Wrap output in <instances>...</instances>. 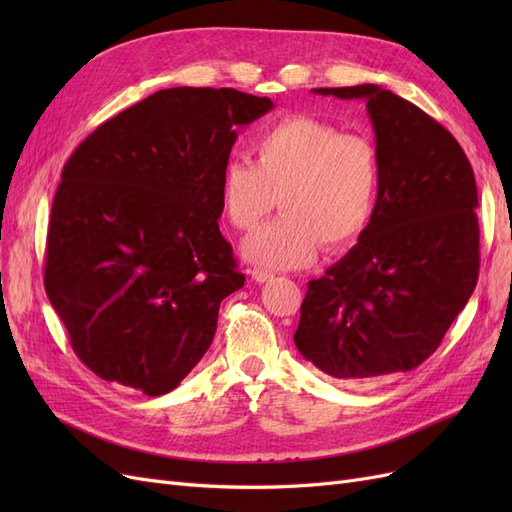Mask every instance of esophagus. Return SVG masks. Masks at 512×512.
<instances>
[{
  "mask_svg": "<svg viewBox=\"0 0 512 512\" xmlns=\"http://www.w3.org/2000/svg\"><path fill=\"white\" fill-rule=\"evenodd\" d=\"M252 277H254V282L265 284V282H271L275 275H273L271 271H265V269H254V271H252Z\"/></svg>",
  "mask_w": 512,
  "mask_h": 512,
  "instance_id": "esophagus-1",
  "label": "esophagus"
}]
</instances>
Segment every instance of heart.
Listing matches in <instances>:
<instances>
[{"label":"heart","mask_w":512,"mask_h":512,"mask_svg":"<svg viewBox=\"0 0 512 512\" xmlns=\"http://www.w3.org/2000/svg\"><path fill=\"white\" fill-rule=\"evenodd\" d=\"M254 164L222 170L226 218L252 230L275 207L282 215L243 241V258L265 269L309 265L324 245L342 250L371 220L378 192V156L367 138L342 134L312 117H286L252 141Z\"/></svg>","instance_id":"heart-1"}]
</instances>
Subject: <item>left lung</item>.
Returning <instances> with one entry per match:
<instances>
[{
    "instance_id": "left-lung-1",
    "label": "left lung",
    "mask_w": 512,
    "mask_h": 512,
    "mask_svg": "<svg viewBox=\"0 0 512 512\" xmlns=\"http://www.w3.org/2000/svg\"><path fill=\"white\" fill-rule=\"evenodd\" d=\"M363 100L378 196L352 250L307 282L294 344L337 380L410 371L436 352L478 280V194L453 134L378 85L320 87Z\"/></svg>"
}]
</instances>
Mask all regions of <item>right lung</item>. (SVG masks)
Returning a JSON list of instances; mask_svg holds the SVG:
<instances>
[{
  "mask_svg": "<svg viewBox=\"0 0 512 512\" xmlns=\"http://www.w3.org/2000/svg\"><path fill=\"white\" fill-rule=\"evenodd\" d=\"M273 102L173 87L91 132L61 170L44 288L76 356L106 382L158 397L209 350L245 275L220 232L222 170Z\"/></svg>",
  "mask_w": 512,
  "mask_h": 512,
  "instance_id": "add662e5",
  "label": "right lung"
}]
</instances>
